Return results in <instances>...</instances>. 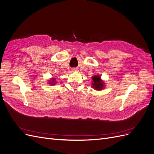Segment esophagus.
<instances>
[{"label":"esophagus","mask_w":154,"mask_h":154,"mask_svg":"<svg viewBox=\"0 0 154 154\" xmlns=\"http://www.w3.org/2000/svg\"><path fill=\"white\" fill-rule=\"evenodd\" d=\"M78 71L77 69H75V68H74V69H72V71Z\"/></svg>","instance_id":"obj_1"}]
</instances>
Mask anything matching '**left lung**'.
<instances>
[{
  "label": "left lung",
  "instance_id": "left-lung-1",
  "mask_svg": "<svg viewBox=\"0 0 154 154\" xmlns=\"http://www.w3.org/2000/svg\"><path fill=\"white\" fill-rule=\"evenodd\" d=\"M93 84L92 87L94 88L96 90H101L104 87V83L101 80L100 77L98 76H95L92 77Z\"/></svg>",
  "mask_w": 154,
  "mask_h": 154
}]
</instances>
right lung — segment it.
Segmentation results:
<instances>
[{
	"label": "right lung",
	"instance_id": "1",
	"mask_svg": "<svg viewBox=\"0 0 154 154\" xmlns=\"http://www.w3.org/2000/svg\"><path fill=\"white\" fill-rule=\"evenodd\" d=\"M50 83H51V84H52V85H53L54 84V82H55V79L54 78V79H52V82H49Z\"/></svg>",
	"mask_w": 154,
	"mask_h": 154
}]
</instances>
